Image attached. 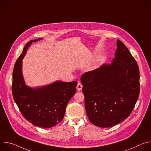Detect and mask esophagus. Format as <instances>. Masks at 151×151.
Listing matches in <instances>:
<instances>
[{
    "mask_svg": "<svg viewBox=\"0 0 151 151\" xmlns=\"http://www.w3.org/2000/svg\"><path fill=\"white\" fill-rule=\"evenodd\" d=\"M76 88L78 91H81L82 88V83L80 82H78V85H77V87H76Z\"/></svg>",
    "mask_w": 151,
    "mask_h": 151,
    "instance_id": "1",
    "label": "esophagus"
}]
</instances>
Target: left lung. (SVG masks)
I'll use <instances>...</instances> for the list:
<instances>
[{
  "label": "left lung",
  "mask_w": 151,
  "mask_h": 151,
  "mask_svg": "<svg viewBox=\"0 0 151 151\" xmlns=\"http://www.w3.org/2000/svg\"><path fill=\"white\" fill-rule=\"evenodd\" d=\"M116 45L111 64H103L81 77L86 112L91 123L99 127H111L128 118L139 96L136 61L119 39Z\"/></svg>",
  "instance_id": "obj_1"
}]
</instances>
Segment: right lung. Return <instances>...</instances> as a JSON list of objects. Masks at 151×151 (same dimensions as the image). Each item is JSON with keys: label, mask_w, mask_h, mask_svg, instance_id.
I'll return each instance as SVG.
<instances>
[{"label": "right lung", "mask_w": 151, "mask_h": 151, "mask_svg": "<svg viewBox=\"0 0 151 151\" xmlns=\"http://www.w3.org/2000/svg\"><path fill=\"white\" fill-rule=\"evenodd\" d=\"M41 39L28 42L17 59L12 73V91L15 102L27 121L39 127L50 128L63 120L68 103L76 93L77 82L56 81L36 88L26 84L22 60L32 42Z\"/></svg>", "instance_id": "obj_1"}]
</instances>
